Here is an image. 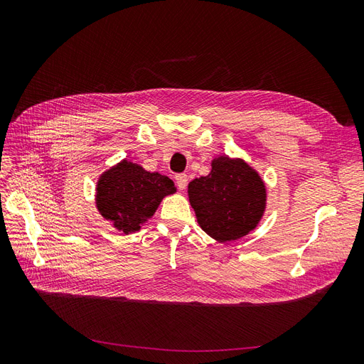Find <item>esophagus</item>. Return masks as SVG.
Instances as JSON below:
<instances>
[{
    "label": "esophagus",
    "mask_w": 364,
    "mask_h": 364,
    "mask_svg": "<svg viewBox=\"0 0 364 364\" xmlns=\"http://www.w3.org/2000/svg\"><path fill=\"white\" fill-rule=\"evenodd\" d=\"M176 185H178L179 190H185L186 188V183H188V178H186V174L181 173V174H176Z\"/></svg>",
    "instance_id": "34e87169"
}]
</instances>
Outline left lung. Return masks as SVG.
Instances as JSON below:
<instances>
[{"label":"left lung","mask_w":364,"mask_h":364,"mask_svg":"<svg viewBox=\"0 0 364 364\" xmlns=\"http://www.w3.org/2000/svg\"><path fill=\"white\" fill-rule=\"evenodd\" d=\"M211 173L188 183L197 223L220 243L247 235L266 211L267 191L255 168L240 159L218 156Z\"/></svg>","instance_id":"obj_1"}]
</instances>
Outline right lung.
Wrapping results in <instances>:
<instances>
[{"label": "right lung", "mask_w": 364, "mask_h": 364, "mask_svg": "<svg viewBox=\"0 0 364 364\" xmlns=\"http://www.w3.org/2000/svg\"><path fill=\"white\" fill-rule=\"evenodd\" d=\"M176 193L173 181L123 159L97 182V209L124 234L136 232L153 217L165 196Z\"/></svg>", "instance_id": "1"}]
</instances>
